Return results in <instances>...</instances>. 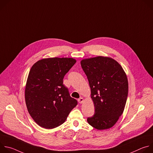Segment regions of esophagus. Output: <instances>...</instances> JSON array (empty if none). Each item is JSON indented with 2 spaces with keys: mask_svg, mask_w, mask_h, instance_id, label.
<instances>
[{
  "mask_svg": "<svg viewBox=\"0 0 153 153\" xmlns=\"http://www.w3.org/2000/svg\"><path fill=\"white\" fill-rule=\"evenodd\" d=\"M78 102H79V103H82L83 102V98L80 97V98L78 99Z\"/></svg>",
  "mask_w": 153,
  "mask_h": 153,
  "instance_id": "34e87169",
  "label": "esophagus"
}]
</instances>
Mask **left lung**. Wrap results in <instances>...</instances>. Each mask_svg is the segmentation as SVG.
<instances>
[{
	"instance_id": "1",
	"label": "left lung",
	"mask_w": 153,
	"mask_h": 153,
	"mask_svg": "<svg viewBox=\"0 0 153 153\" xmlns=\"http://www.w3.org/2000/svg\"><path fill=\"white\" fill-rule=\"evenodd\" d=\"M81 67L88 78L95 113L87 122L97 129L111 128L125 106L128 82L121 65L114 59L103 56L83 59Z\"/></svg>"
}]
</instances>
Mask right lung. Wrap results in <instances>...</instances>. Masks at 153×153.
<instances>
[{
    "mask_svg": "<svg viewBox=\"0 0 153 153\" xmlns=\"http://www.w3.org/2000/svg\"><path fill=\"white\" fill-rule=\"evenodd\" d=\"M76 60L73 58H47L35 63L27 81L25 97L28 113L40 126L57 127L66 120L77 105L63 79Z\"/></svg>",
    "mask_w": 153,
    "mask_h": 153,
    "instance_id": "right-lung-1",
    "label": "right lung"
}]
</instances>
